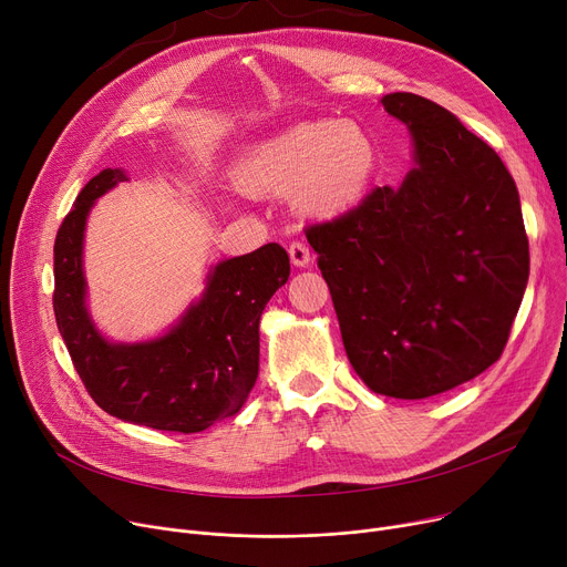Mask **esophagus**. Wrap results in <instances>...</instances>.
<instances>
[{
	"label": "esophagus",
	"mask_w": 567,
	"mask_h": 567,
	"mask_svg": "<svg viewBox=\"0 0 567 567\" xmlns=\"http://www.w3.org/2000/svg\"><path fill=\"white\" fill-rule=\"evenodd\" d=\"M288 254H290V262L295 265V268H309L311 260H313V251L305 243H299V240L290 243Z\"/></svg>",
	"instance_id": "34e87169"
}]
</instances>
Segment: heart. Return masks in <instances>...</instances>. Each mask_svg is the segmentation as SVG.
I'll use <instances>...</instances> for the list:
<instances>
[{"label": "heart", "instance_id": "b5f03b06", "mask_svg": "<svg viewBox=\"0 0 567 567\" xmlns=\"http://www.w3.org/2000/svg\"><path fill=\"white\" fill-rule=\"evenodd\" d=\"M378 166V146L354 118L302 121L249 148L236 176L254 192L295 194L305 213L331 217L357 206Z\"/></svg>", "mask_w": 567, "mask_h": 567}]
</instances>
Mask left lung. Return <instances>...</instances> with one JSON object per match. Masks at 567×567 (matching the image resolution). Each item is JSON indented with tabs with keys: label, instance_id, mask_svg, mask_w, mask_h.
<instances>
[{
	"label": "left lung",
	"instance_id": "1",
	"mask_svg": "<svg viewBox=\"0 0 567 567\" xmlns=\"http://www.w3.org/2000/svg\"><path fill=\"white\" fill-rule=\"evenodd\" d=\"M414 140L401 187L307 226L343 346L371 391L419 401L470 382L502 357L528 281L513 176L449 110L389 93Z\"/></svg>",
	"mask_w": 567,
	"mask_h": 567
}]
</instances>
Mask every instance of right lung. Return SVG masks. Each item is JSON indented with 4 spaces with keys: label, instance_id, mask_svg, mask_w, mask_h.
<instances>
[{
    "label": "right lung",
    "instance_id": "right-lung-1",
    "mask_svg": "<svg viewBox=\"0 0 567 567\" xmlns=\"http://www.w3.org/2000/svg\"><path fill=\"white\" fill-rule=\"evenodd\" d=\"M127 181L103 169L75 198L54 240V318L89 395L107 414L155 430L202 432L238 414L258 378V322L270 297L288 281L281 245L221 260L204 297L164 337L110 343L86 311L82 243L97 196Z\"/></svg>",
    "mask_w": 567,
    "mask_h": 567
}]
</instances>
